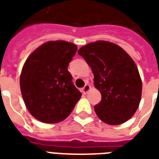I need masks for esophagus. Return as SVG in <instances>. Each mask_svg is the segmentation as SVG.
<instances>
[{
  "label": "esophagus",
  "mask_w": 159,
  "mask_h": 159,
  "mask_svg": "<svg viewBox=\"0 0 159 159\" xmlns=\"http://www.w3.org/2000/svg\"><path fill=\"white\" fill-rule=\"evenodd\" d=\"M89 89H90V85L89 84H85V86L83 88V94H87Z\"/></svg>",
  "instance_id": "1"
}]
</instances>
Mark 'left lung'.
Returning a JSON list of instances; mask_svg holds the SVG:
<instances>
[{
    "instance_id": "obj_1",
    "label": "left lung",
    "mask_w": 159,
    "mask_h": 159,
    "mask_svg": "<svg viewBox=\"0 0 159 159\" xmlns=\"http://www.w3.org/2000/svg\"><path fill=\"white\" fill-rule=\"evenodd\" d=\"M78 54L91 67L94 84L102 94L95 106L100 120L109 125L128 120L140 102L142 82L132 57L119 45L96 41L81 47Z\"/></svg>"
}]
</instances>
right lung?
Returning a JSON list of instances; mask_svg holds the SVG:
<instances>
[{
  "label": "right lung",
  "mask_w": 159,
  "mask_h": 159,
  "mask_svg": "<svg viewBox=\"0 0 159 159\" xmlns=\"http://www.w3.org/2000/svg\"><path fill=\"white\" fill-rule=\"evenodd\" d=\"M77 46L66 41H50L25 61L20 90L26 108L44 123H57L68 117L82 93L72 82L68 65Z\"/></svg>",
  "instance_id": "obj_1"
}]
</instances>
